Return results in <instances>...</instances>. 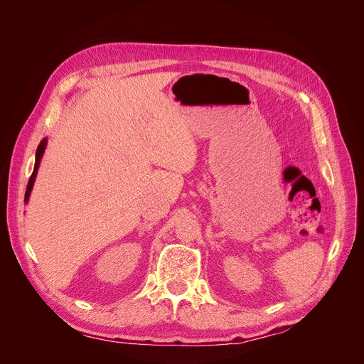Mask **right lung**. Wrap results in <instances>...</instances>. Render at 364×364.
I'll return each mask as SVG.
<instances>
[{"label": "right lung", "instance_id": "obj_1", "mask_svg": "<svg viewBox=\"0 0 364 364\" xmlns=\"http://www.w3.org/2000/svg\"><path fill=\"white\" fill-rule=\"evenodd\" d=\"M46 147H47V139L41 140L40 146H38L36 149V153H35V166H33V172L32 176L29 178V183H28V187H26V193H25V202L28 203L29 200V196H31V192H32V187H33V183H35V178H36V174H38V168H40V164H41V159L44 156V151H46Z\"/></svg>", "mask_w": 364, "mask_h": 364}]
</instances>
